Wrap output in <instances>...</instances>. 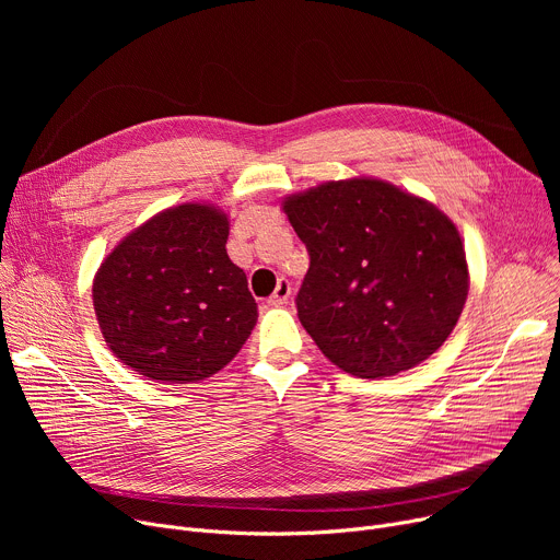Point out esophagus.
<instances>
[{
	"label": "esophagus",
	"mask_w": 560,
	"mask_h": 560,
	"mask_svg": "<svg viewBox=\"0 0 560 560\" xmlns=\"http://www.w3.org/2000/svg\"><path fill=\"white\" fill-rule=\"evenodd\" d=\"M290 292H292L290 281H288V279H279V283H277L275 292L270 295L268 304H270V306H283V304L288 302V298H290Z\"/></svg>",
	"instance_id": "obj_1"
}]
</instances>
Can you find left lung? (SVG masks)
Listing matches in <instances>:
<instances>
[{
	"instance_id": "1",
	"label": "left lung",
	"mask_w": 560,
	"mask_h": 560,
	"mask_svg": "<svg viewBox=\"0 0 560 560\" xmlns=\"http://www.w3.org/2000/svg\"><path fill=\"white\" fill-rule=\"evenodd\" d=\"M283 211L311 258L298 315L331 363L393 376L447 340L469 283L460 235L433 203L349 179L288 197Z\"/></svg>"
}]
</instances>
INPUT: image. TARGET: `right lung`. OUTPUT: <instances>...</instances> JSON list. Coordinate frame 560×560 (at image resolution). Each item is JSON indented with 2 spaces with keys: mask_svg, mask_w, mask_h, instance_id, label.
Returning a JSON list of instances; mask_svg holds the SVG:
<instances>
[{
  "mask_svg": "<svg viewBox=\"0 0 560 560\" xmlns=\"http://www.w3.org/2000/svg\"><path fill=\"white\" fill-rule=\"evenodd\" d=\"M229 220L203 203L154 215L117 245L93 302L113 354L161 384L220 372L256 325L245 272L226 256Z\"/></svg>",
  "mask_w": 560,
  "mask_h": 560,
  "instance_id": "obj_1",
  "label": "right lung"
}]
</instances>
